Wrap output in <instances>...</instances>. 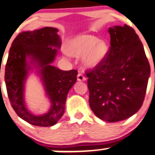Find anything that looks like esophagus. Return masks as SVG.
Returning a JSON list of instances; mask_svg holds the SVG:
<instances>
[{
    "instance_id": "esophagus-1",
    "label": "esophagus",
    "mask_w": 155,
    "mask_h": 155,
    "mask_svg": "<svg viewBox=\"0 0 155 155\" xmlns=\"http://www.w3.org/2000/svg\"><path fill=\"white\" fill-rule=\"evenodd\" d=\"M77 78H78V81H86V78H85L81 73H78Z\"/></svg>"
}]
</instances>
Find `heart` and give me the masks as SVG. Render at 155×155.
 Instances as JSON below:
<instances>
[{"instance_id": "1", "label": "heart", "mask_w": 155, "mask_h": 155, "mask_svg": "<svg viewBox=\"0 0 155 155\" xmlns=\"http://www.w3.org/2000/svg\"><path fill=\"white\" fill-rule=\"evenodd\" d=\"M67 48L72 55H83V64L89 68L100 65L105 60L109 50L105 40L90 34L80 35L71 39L68 43Z\"/></svg>"}]
</instances>
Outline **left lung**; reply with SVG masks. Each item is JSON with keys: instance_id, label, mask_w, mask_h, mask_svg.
I'll use <instances>...</instances> for the list:
<instances>
[{"instance_id": "obj_1", "label": "left lung", "mask_w": 155, "mask_h": 155, "mask_svg": "<svg viewBox=\"0 0 155 155\" xmlns=\"http://www.w3.org/2000/svg\"><path fill=\"white\" fill-rule=\"evenodd\" d=\"M108 32L110 47L105 60L86 74L91 110L102 120L115 123L141 108L151 69L142 43L132 27L115 26Z\"/></svg>"}]
</instances>
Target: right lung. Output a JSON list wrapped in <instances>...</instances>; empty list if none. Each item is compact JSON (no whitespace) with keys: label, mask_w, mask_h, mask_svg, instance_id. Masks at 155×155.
I'll return each instance as SVG.
<instances>
[{"label":"right lung","mask_w":155,"mask_h":155,"mask_svg":"<svg viewBox=\"0 0 155 155\" xmlns=\"http://www.w3.org/2000/svg\"><path fill=\"white\" fill-rule=\"evenodd\" d=\"M58 32L56 28L44 27L21 32L9 51L4 76L7 95L16 113L33 126L56 124L64 114L68 94L76 83V70L62 71L51 64L61 45ZM34 69L50 102L48 111L41 115L29 111L25 101V84L29 72Z\"/></svg>","instance_id":"1"}]
</instances>
